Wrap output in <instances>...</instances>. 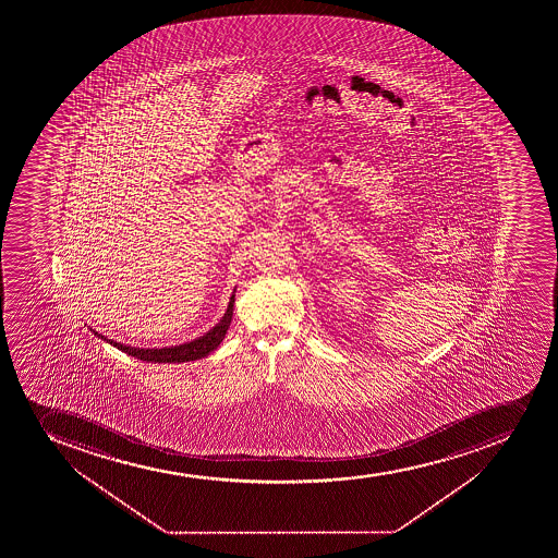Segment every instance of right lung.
<instances>
[{
  "label": "right lung",
  "mask_w": 558,
  "mask_h": 558,
  "mask_svg": "<svg viewBox=\"0 0 558 558\" xmlns=\"http://www.w3.org/2000/svg\"><path fill=\"white\" fill-rule=\"evenodd\" d=\"M234 293L232 291L231 300L227 305L226 315L221 316V320L216 324L210 331L205 332L204 337H198L196 340H191L187 343H180V345H171V348H131L129 343L114 342L111 338L104 337L100 332L95 331L90 327V331L95 332V337L101 338L104 342L111 343L114 348L120 349L123 353L134 359L144 360V362H155V364H182V362H194V360L204 359L207 354L213 353L221 340L226 338L227 329L231 326L232 310H234Z\"/></svg>",
  "instance_id": "add662e5"
}]
</instances>
